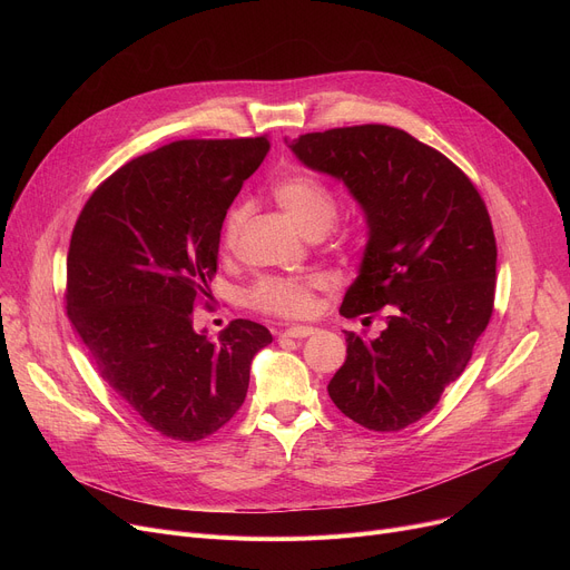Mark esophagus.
I'll list each match as a JSON object with an SVG mask.
<instances>
[{
  "instance_id": "obj_1",
  "label": "esophagus",
  "mask_w": 570,
  "mask_h": 570,
  "mask_svg": "<svg viewBox=\"0 0 570 570\" xmlns=\"http://www.w3.org/2000/svg\"><path fill=\"white\" fill-rule=\"evenodd\" d=\"M312 335H316V327H312V325H293V327H286V331L282 333V337H293V340H305Z\"/></svg>"
}]
</instances>
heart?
I'll use <instances>...</instances> for the list:
<instances>
[{
	"mask_svg": "<svg viewBox=\"0 0 570 570\" xmlns=\"http://www.w3.org/2000/svg\"><path fill=\"white\" fill-rule=\"evenodd\" d=\"M277 205L286 217L309 237H321L337 219V194L323 179L309 173H288L273 189ZM249 215L245 203L233 205L224 219L222 243L230 247ZM321 286L318 279L305 277H265L249 291L252 307L284 318L307 316L314 307V293Z\"/></svg>",
	"mask_w": 570,
	"mask_h": 570,
	"instance_id": "heart-1",
	"label": "heart"
}]
</instances>
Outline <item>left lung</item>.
<instances>
[{
    "instance_id": "1",
    "label": "left lung",
    "mask_w": 570,
    "mask_h": 570,
    "mask_svg": "<svg viewBox=\"0 0 570 570\" xmlns=\"http://www.w3.org/2000/svg\"><path fill=\"white\" fill-rule=\"evenodd\" d=\"M288 147L307 168L342 179L365 213L363 263L340 314H385L376 340L346 333V361L327 393L357 425L404 430L460 379L490 323L497 243L488 207L451 159L395 127L305 134Z\"/></svg>"
}]
</instances>
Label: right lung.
<instances>
[{"instance_id": "obj_1", "label": "right lung", "mask_w": 570, "mask_h": 570, "mask_svg": "<svg viewBox=\"0 0 570 570\" xmlns=\"http://www.w3.org/2000/svg\"><path fill=\"white\" fill-rule=\"evenodd\" d=\"M269 149L265 136L177 140L115 170L89 196L67 256V312L99 374L142 421L200 441L243 406L265 325L235 318L209 340V297L226 213Z\"/></svg>"}]
</instances>
